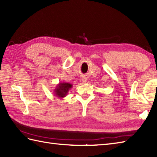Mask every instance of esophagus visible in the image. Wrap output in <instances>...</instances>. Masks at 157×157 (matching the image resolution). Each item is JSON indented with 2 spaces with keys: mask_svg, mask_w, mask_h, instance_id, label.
Instances as JSON below:
<instances>
[{
  "mask_svg": "<svg viewBox=\"0 0 157 157\" xmlns=\"http://www.w3.org/2000/svg\"><path fill=\"white\" fill-rule=\"evenodd\" d=\"M82 81L83 83H86V81H87V79H86V78H84V79H82Z\"/></svg>",
  "mask_w": 157,
  "mask_h": 157,
  "instance_id": "obj_1",
  "label": "esophagus"
}]
</instances>
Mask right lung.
Masks as SVG:
<instances>
[{"label":"right lung","mask_w":157,"mask_h":157,"mask_svg":"<svg viewBox=\"0 0 157 157\" xmlns=\"http://www.w3.org/2000/svg\"><path fill=\"white\" fill-rule=\"evenodd\" d=\"M73 85L71 84L65 82H59V84L56 86V88L54 90L55 96L57 98H63L67 94L69 90L72 88Z\"/></svg>","instance_id":"obj_1"}]
</instances>
